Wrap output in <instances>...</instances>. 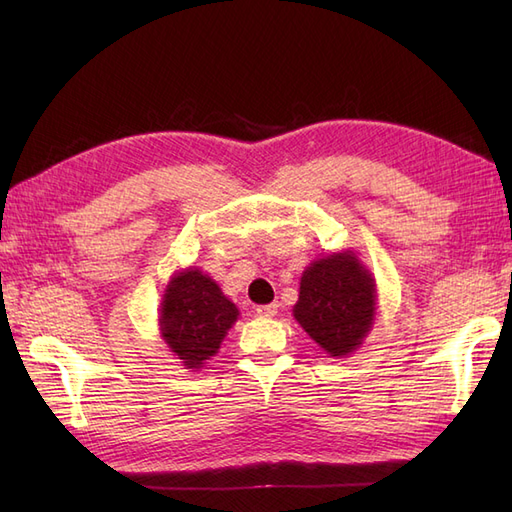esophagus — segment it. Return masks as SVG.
Masks as SVG:
<instances>
[{
    "instance_id": "esophagus-1",
    "label": "esophagus",
    "mask_w": 512,
    "mask_h": 512,
    "mask_svg": "<svg viewBox=\"0 0 512 512\" xmlns=\"http://www.w3.org/2000/svg\"><path fill=\"white\" fill-rule=\"evenodd\" d=\"M256 314L260 318H273L277 314V305L275 303H269V305H258L256 307Z\"/></svg>"
}]
</instances>
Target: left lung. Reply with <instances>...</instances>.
Returning a JSON list of instances; mask_svg holds the SVG:
<instances>
[{"label":"left lung","instance_id":"obj_1","mask_svg":"<svg viewBox=\"0 0 512 512\" xmlns=\"http://www.w3.org/2000/svg\"><path fill=\"white\" fill-rule=\"evenodd\" d=\"M292 314L324 352L346 356L363 344L374 324V275L352 252L318 258L303 271Z\"/></svg>","mask_w":512,"mask_h":512}]
</instances>
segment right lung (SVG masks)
<instances>
[{"instance_id": "add662e5", "label": "right lung", "mask_w": 512, "mask_h": 512, "mask_svg": "<svg viewBox=\"0 0 512 512\" xmlns=\"http://www.w3.org/2000/svg\"><path fill=\"white\" fill-rule=\"evenodd\" d=\"M239 309L200 269L170 277L160 309V333L188 369H200L220 350Z\"/></svg>"}]
</instances>
